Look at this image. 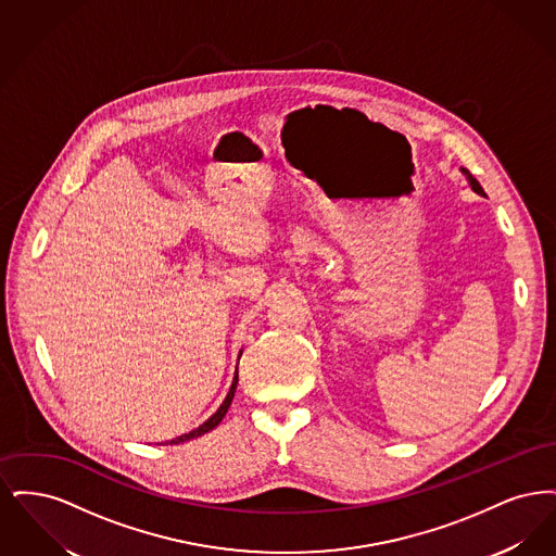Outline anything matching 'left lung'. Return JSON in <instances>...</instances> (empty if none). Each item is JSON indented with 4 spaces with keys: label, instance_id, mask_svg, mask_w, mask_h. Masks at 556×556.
<instances>
[{
    "label": "left lung",
    "instance_id": "obj_1",
    "mask_svg": "<svg viewBox=\"0 0 556 556\" xmlns=\"http://www.w3.org/2000/svg\"><path fill=\"white\" fill-rule=\"evenodd\" d=\"M463 173L467 175V179H469V184H471V187H473V191H477V193H481V195H483V189H481V186H479V181H477L476 177H473L469 170H465V168H463Z\"/></svg>",
    "mask_w": 556,
    "mask_h": 556
}]
</instances>
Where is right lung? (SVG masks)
I'll return each mask as SVG.
<instances>
[{"label":"right lung","mask_w":556,"mask_h":556,"mask_svg":"<svg viewBox=\"0 0 556 556\" xmlns=\"http://www.w3.org/2000/svg\"><path fill=\"white\" fill-rule=\"evenodd\" d=\"M238 370H236V377H233V383H231V390H229V394L225 397V402L220 404V408L212 415L211 419L206 421V424L200 425L198 429H193V431H189V433H184V435H179V438H175V440H170L168 444H181V442H187V440H193V438H200V435H204V433H208L211 429H214L216 425L223 421V417L227 415V410H229V406H231V402H233V396H236V388H238Z\"/></svg>","instance_id":"obj_1"}]
</instances>
